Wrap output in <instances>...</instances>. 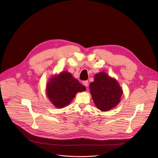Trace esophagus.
Listing matches in <instances>:
<instances>
[{"mask_svg": "<svg viewBox=\"0 0 158 158\" xmlns=\"http://www.w3.org/2000/svg\"><path fill=\"white\" fill-rule=\"evenodd\" d=\"M83 84H84L85 87H87V86H88V81H83Z\"/></svg>", "mask_w": 158, "mask_h": 158, "instance_id": "esophagus-1", "label": "esophagus"}]
</instances>
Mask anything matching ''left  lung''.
Listing matches in <instances>:
<instances>
[{"label": "left lung", "instance_id": "left-lung-1", "mask_svg": "<svg viewBox=\"0 0 158 158\" xmlns=\"http://www.w3.org/2000/svg\"><path fill=\"white\" fill-rule=\"evenodd\" d=\"M89 88L96 107L102 111H107L116 107L123 94L118 82L104 72L94 76V81L90 83Z\"/></svg>", "mask_w": 158, "mask_h": 158}]
</instances>
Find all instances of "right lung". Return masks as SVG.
<instances>
[{
  "instance_id": "obj_1",
  "label": "right lung",
  "mask_w": 158,
  "mask_h": 158,
  "mask_svg": "<svg viewBox=\"0 0 158 158\" xmlns=\"http://www.w3.org/2000/svg\"><path fill=\"white\" fill-rule=\"evenodd\" d=\"M46 88L48 98L59 109L68 105L77 93L85 91V87L71 74L66 71L51 78Z\"/></svg>"
}]
</instances>
